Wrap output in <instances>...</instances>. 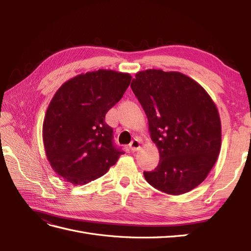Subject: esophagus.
<instances>
[{
	"instance_id": "34e87169",
	"label": "esophagus",
	"mask_w": 251,
	"mask_h": 251,
	"mask_svg": "<svg viewBox=\"0 0 251 251\" xmlns=\"http://www.w3.org/2000/svg\"><path fill=\"white\" fill-rule=\"evenodd\" d=\"M130 149H131V151H138L139 149H140V142L137 140V139H134L131 143H130Z\"/></svg>"
}]
</instances>
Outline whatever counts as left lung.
<instances>
[{"instance_id": "8db88e82", "label": "left lung", "mask_w": 251, "mask_h": 251, "mask_svg": "<svg viewBox=\"0 0 251 251\" xmlns=\"http://www.w3.org/2000/svg\"><path fill=\"white\" fill-rule=\"evenodd\" d=\"M135 77L131 88L160 155L157 168L144 172V178L169 195L192 191L207 177L221 150L215 102L198 82L180 72L149 69Z\"/></svg>"}]
</instances>
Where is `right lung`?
<instances>
[{"mask_svg":"<svg viewBox=\"0 0 251 251\" xmlns=\"http://www.w3.org/2000/svg\"><path fill=\"white\" fill-rule=\"evenodd\" d=\"M128 73L100 69L63 83L51 100L43 124L48 161L59 177L74 185L108 172L124 151L113 143L104 121L130 86Z\"/></svg>","mask_w":251,"mask_h":251,"instance_id":"right-lung-1","label":"right lung"}]
</instances>
